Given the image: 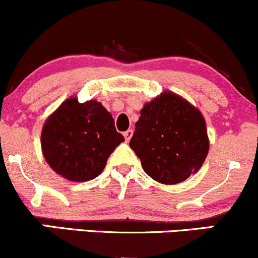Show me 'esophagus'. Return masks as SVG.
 <instances>
[{
    "label": "esophagus",
    "mask_w": 258,
    "mask_h": 258,
    "mask_svg": "<svg viewBox=\"0 0 258 258\" xmlns=\"http://www.w3.org/2000/svg\"><path fill=\"white\" fill-rule=\"evenodd\" d=\"M132 135H133V131H132V130H127L126 132H123V137H125V139H126L127 142H128L130 139H131Z\"/></svg>",
    "instance_id": "1"
}]
</instances>
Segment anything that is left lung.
Listing matches in <instances>:
<instances>
[{
    "label": "left lung",
    "mask_w": 258,
    "mask_h": 258,
    "mask_svg": "<svg viewBox=\"0 0 258 258\" xmlns=\"http://www.w3.org/2000/svg\"><path fill=\"white\" fill-rule=\"evenodd\" d=\"M130 147L148 176L177 184L197 172L209 153L201 112L177 94L164 92L141 110Z\"/></svg>",
    "instance_id": "1"
}]
</instances>
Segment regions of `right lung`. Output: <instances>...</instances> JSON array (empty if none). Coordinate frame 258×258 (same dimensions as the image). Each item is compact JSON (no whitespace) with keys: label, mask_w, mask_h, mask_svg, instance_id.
Masks as SVG:
<instances>
[{"label":"right lung","mask_w":258,"mask_h":258,"mask_svg":"<svg viewBox=\"0 0 258 258\" xmlns=\"http://www.w3.org/2000/svg\"><path fill=\"white\" fill-rule=\"evenodd\" d=\"M123 136L111 114L97 100L69 98L44 122L41 147L49 166L64 178L85 182L104 170Z\"/></svg>","instance_id":"1"}]
</instances>
